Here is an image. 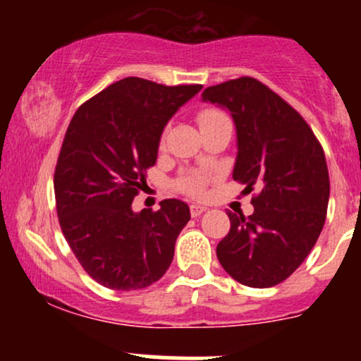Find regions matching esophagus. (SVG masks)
<instances>
[{
    "label": "esophagus",
    "mask_w": 361,
    "mask_h": 361,
    "mask_svg": "<svg viewBox=\"0 0 361 361\" xmlns=\"http://www.w3.org/2000/svg\"><path fill=\"white\" fill-rule=\"evenodd\" d=\"M207 210V207H204V205H197V204H193V205H190V214H192V217H198V215H202Z\"/></svg>",
    "instance_id": "obj_1"
}]
</instances>
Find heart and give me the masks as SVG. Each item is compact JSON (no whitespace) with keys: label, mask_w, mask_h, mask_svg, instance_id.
Listing matches in <instances>:
<instances>
[{"label":"heart","mask_w":361,"mask_h":361,"mask_svg":"<svg viewBox=\"0 0 361 361\" xmlns=\"http://www.w3.org/2000/svg\"><path fill=\"white\" fill-rule=\"evenodd\" d=\"M222 117H226L222 111L215 109H204L198 111L197 120L198 123H200V128H204ZM209 180L210 176L204 171H188L186 175H183L176 181V188L180 190V192L190 195V197H202L205 190V183Z\"/></svg>","instance_id":"1"}]
</instances>
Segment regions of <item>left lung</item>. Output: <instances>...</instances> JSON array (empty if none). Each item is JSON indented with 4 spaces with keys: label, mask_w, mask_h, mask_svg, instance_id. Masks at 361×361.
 I'll return each instance as SVG.
<instances>
[{
    "label": "left lung",
    "mask_w": 361,
    "mask_h": 361,
    "mask_svg": "<svg viewBox=\"0 0 361 361\" xmlns=\"http://www.w3.org/2000/svg\"><path fill=\"white\" fill-rule=\"evenodd\" d=\"M202 100L231 111L238 132L233 178L247 192L259 188L251 215L227 212L231 229L217 258L246 287L279 285L307 258L324 226V151L299 111L255 78L209 86Z\"/></svg>",
    "instance_id": "left-lung-1"
}]
</instances>
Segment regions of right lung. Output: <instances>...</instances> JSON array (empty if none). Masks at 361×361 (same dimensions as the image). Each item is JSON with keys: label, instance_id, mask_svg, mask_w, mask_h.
<instances>
[{"label": "right lung", "instance_id": "1", "mask_svg": "<svg viewBox=\"0 0 361 361\" xmlns=\"http://www.w3.org/2000/svg\"><path fill=\"white\" fill-rule=\"evenodd\" d=\"M200 90L123 78L71 118L54 173L57 215L74 256L103 287L146 288L171 264L188 205L168 198L156 212L135 214L132 200L154 166L168 120Z\"/></svg>", "mask_w": 361, "mask_h": 361}]
</instances>
